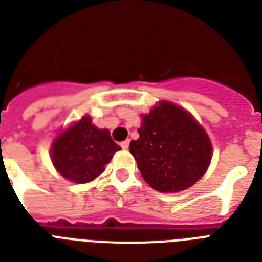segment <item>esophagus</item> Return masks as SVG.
<instances>
[{"label": "esophagus", "instance_id": "obj_1", "mask_svg": "<svg viewBox=\"0 0 262 262\" xmlns=\"http://www.w3.org/2000/svg\"><path fill=\"white\" fill-rule=\"evenodd\" d=\"M120 147H122V148H127V147H129V140H125V142L120 143Z\"/></svg>", "mask_w": 262, "mask_h": 262}]
</instances>
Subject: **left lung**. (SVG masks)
Here are the masks:
<instances>
[{"label": "left lung", "instance_id": "obj_1", "mask_svg": "<svg viewBox=\"0 0 262 262\" xmlns=\"http://www.w3.org/2000/svg\"><path fill=\"white\" fill-rule=\"evenodd\" d=\"M130 153L150 187L159 192H178L206 172L212 156L208 135L187 111L171 102L154 106L143 116L139 139Z\"/></svg>", "mask_w": 262, "mask_h": 262}]
</instances>
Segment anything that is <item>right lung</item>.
Instances as JSON below:
<instances>
[{
  "label": "right lung",
  "mask_w": 262,
  "mask_h": 262,
  "mask_svg": "<svg viewBox=\"0 0 262 262\" xmlns=\"http://www.w3.org/2000/svg\"><path fill=\"white\" fill-rule=\"evenodd\" d=\"M119 148L106 129H98L84 116L54 140L52 161L64 178L84 184L103 172Z\"/></svg>",
  "instance_id": "add662e5"
}]
</instances>
